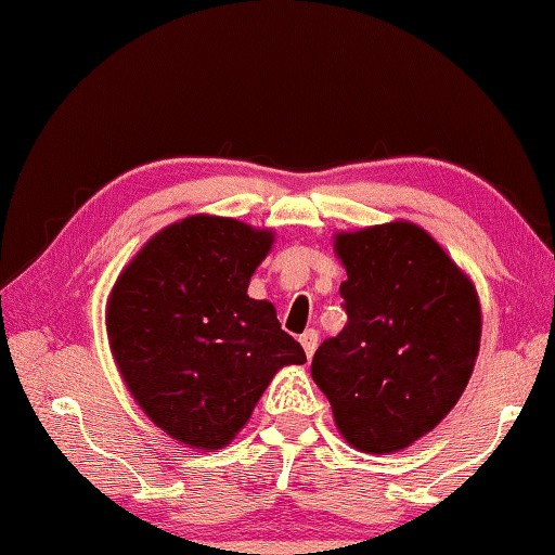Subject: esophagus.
<instances>
[{
  "label": "esophagus",
  "mask_w": 555,
  "mask_h": 555,
  "mask_svg": "<svg viewBox=\"0 0 555 555\" xmlns=\"http://www.w3.org/2000/svg\"><path fill=\"white\" fill-rule=\"evenodd\" d=\"M298 340H300V345H304L306 357H308V360H311L313 352H315V347H318V333L315 331H306L304 335L298 337Z\"/></svg>",
  "instance_id": "esophagus-1"
}]
</instances>
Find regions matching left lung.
<instances>
[{
  "instance_id": "left-lung-1",
  "label": "left lung",
  "mask_w": 555,
  "mask_h": 555,
  "mask_svg": "<svg viewBox=\"0 0 555 555\" xmlns=\"http://www.w3.org/2000/svg\"><path fill=\"white\" fill-rule=\"evenodd\" d=\"M347 323L311 374L350 446L409 448L455 406L480 352L475 286L426 230L389 222L335 237Z\"/></svg>"
}]
</instances>
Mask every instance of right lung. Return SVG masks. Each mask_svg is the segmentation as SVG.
Here are the masks:
<instances>
[{
	"mask_svg": "<svg viewBox=\"0 0 555 555\" xmlns=\"http://www.w3.org/2000/svg\"><path fill=\"white\" fill-rule=\"evenodd\" d=\"M271 232L193 215L162 230L112 288L107 335L131 397L185 446L218 450L284 364L306 352L274 306L247 296Z\"/></svg>",
	"mask_w": 555,
	"mask_h": 555,
	"instance_id": "1",
	"label": "right lung"
}]
</instances>
